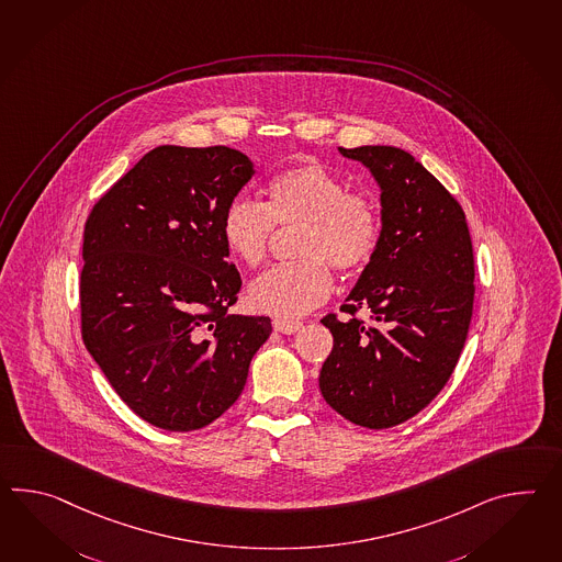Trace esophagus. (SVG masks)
<instances>
[{
    "label": "esophagus",
    "instance_id": "obj_1",
    "mask_svg": "<svg viewBox=\"0 0 562 562\" xmlns=\"http://www.w3.org/2000/svg\"><path fill=\"white\" fill-rule=\"evenodd\" d=\"M272 326H274V330L282 333V335H294L296 330H300L302 323H299V321H286V318H274Z\"/></svg>",
    "mask_w": 562,
    "mask_h": 562
}]
</instances>
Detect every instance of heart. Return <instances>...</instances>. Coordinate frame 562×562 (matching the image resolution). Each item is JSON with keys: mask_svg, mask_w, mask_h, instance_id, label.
<instances>
[{"mask_svg": "<svg viewBox=\"0 0 562 562\" xmlns=\"http://www.w3.org/2000/svg\"><path fill=\"white\" fill-rule=\"evenodd\" d=\"M349 183L321 162H304L274 175L263 203L234 200L222 215L225 250L256 268L266 260L278 227L300 225L296 262L278 263L256 278L250 302L278 318H299L333 292V272H355L371 262L381 241L383 217L373 193Z\"/></svg>", "mask_w": 562, "mask_h": 562, "instance_id": "obj_1", "label": "heart"}]
</instances>
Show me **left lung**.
Returning <instances> with one entry per match:
<instances>
[{
  "label": "left lung",
  "mask_w": 562,
  "mask_h": 562,
  "mask_svg": "<svg viewBox=\"0 0 562 562\" xmlns=\"http://www.w3.org/2000/svg\"><path fill=\"white\" fill-rule=\"evenodd\" d=\"M340 153L367 165L381 186L383 229L340 306L349 321L333 312L321 321L335 345L318 385L345 419L387 429L436 400L458 364L474 311V248L462 205L407 150Z\"/></svg>",
  "instance_id": "left-lung-1"
}]
</instances>
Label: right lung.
I'll use <instances>...</instances> for the list:
<instances>
[{
  "label": "right lung",
  "instance_id": "add662e5",
  "mask_svg": "<svg viewBox=\"0 0 562 562\" xmlns=\"http://www.w3.org/2000/svg\"><path fill=\"white\" fill-rule=\"evenodd\" d=\"M251 175L229 147L161 145L88 213L82 340L119 397L167 431L227 412L272 333L268 316L227 314L241 278L222 215Z\"/></svg>",
  "mask_w": 562,
  "mask_h": 562
}]
</instances>
